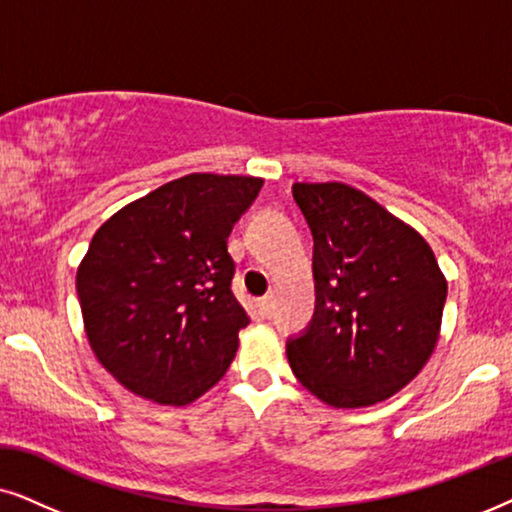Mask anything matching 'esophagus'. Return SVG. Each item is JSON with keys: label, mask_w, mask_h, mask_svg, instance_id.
I'll return each instance as SVG.
<instances>
[{"label": "esophagus", "mask_w": 512, "mask_h": 512, "mask_svg": "<svg viewBox=\"0 0 512 512\" xmlns=\"http://www.w3.org/2000/svg\"><path fill=\"white\" fill-rule=\"evenodd\" d=\"M260 309L264 316H271V311H274V295H264L260 299Z\"/></svg>", "instance_id": "esophagus-1"}]
</instances>
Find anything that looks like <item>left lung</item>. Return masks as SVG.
<instances>
[{
	"mask_svg": "<svg viewBox=\"0 0 512 512\" xmlns=\"http://www.w3.org/2000/svg\"><path fill=\"white\" fill-rule=\"evenodd\" d=\"M313 236L316 309L288 339L299 384L332 407L391 398L421 372L440 335L447 281L410 224L342 182H295Z\"/></svg>",
	"mask_w": 512,
	"mask_h": 512,
	"instance_id": "left-lung-1",
	"label": "left lung"
}]
</instances>
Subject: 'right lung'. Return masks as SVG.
Returning a JSON list of instances; mask_svg holds the SVG:
<instances>
[{"mask_svg": "<svg viewBox=\"0 0 512 512\" xmlns=\"http://www.w3.org/2000/svg\"><path fill=\"white\" fill-rule=\"evenodd\" d=\"M264 180L192 173L128 203L95 231L77 295L95 358L161 405H189L229 370L250 323L231 292L234 224Z\"/></svg>", "mask_w": 512, "mask_h": 512, "instance_id": "obj_1", "label": "right lung"}]
</instances>
